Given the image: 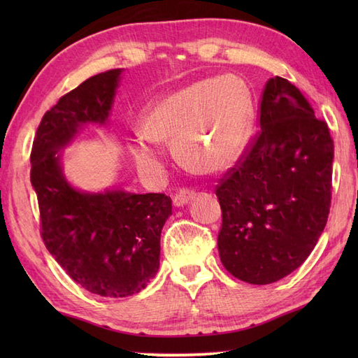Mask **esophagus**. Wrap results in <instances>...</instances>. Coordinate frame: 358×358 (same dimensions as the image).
Masks as SVG:
<instances>
[{
  "mask_svg": "<svg viewBox=\"0 0 358 358\" xmlns=\"http://www.w3.org/2000/svg\"><path fill=\"white\" fill-rule=\"evenodd\" d=\"M195 195L196 194H195V191H192V189H187V187L180 189V191L173 195V204L177 208L185 206V204L191 201Z\"/></svg>",
  "mask_w": 358,
  "mask_h": 358,
  "instance_id": "obj_1",
  "label": "esophagus"
}]
</instances>
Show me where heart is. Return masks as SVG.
I'll return each mask as SVG.
<instances>
[{
	"label": "heart",
	"mask_w": 358,
	"mask_h": 358,
	"mask_svg": "<svg viewBox=\"0 0 358 358\" xmlns=\"http://www.w3.org/2000/svg\"><path fill=\"white\" fill-rule=\"evenodd\" d=\"M254 103L238 78L203 80L159 98L141 118V134L129 141L138 169L157 173L162 154L155 141H172L189 169L218 172L232 166L252 132Z\"/></svg>",
	"instance_id": "1"
}]
</instances>
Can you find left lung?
<instances>
[{"label":"left lung","instance_id":"8db88e82","mask_svg":"<svg viewBox=\"0 0 358 358\" xmlns=\"http://www.w3.org/2000/svg\"><path fill=\"white\" fill-rule=\"evenodd\" d=\"M258 113L260 131L217 186V243L235 278L269 285L305 263L328 222L334 141L286 78L266 83Z\"/></svg>","mask_w":358,"mask_h":358}]
</instances>
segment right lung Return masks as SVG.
Returning a JSON list of instances; mask_svg holds the SVG:
<instances>
[{"instance_id": "add662e5", "label": "right lung", "mask_w": 358, "mask_h": 358, "mask_svg": "<svg viewBox=\"0 0 358 358\" xmlns=\"http://www.w3.org/2000/svg\"><path fill=\"white\" fill-rule=\"evenodd\" d=\"M121 69L101 72L44 113L30 154L41 238L75 283L101 296L138 294L159 266V235L172 215L164 194L83 192L64 178L58 150L85 124H106Z\"/></svg>"}]
</instances>
